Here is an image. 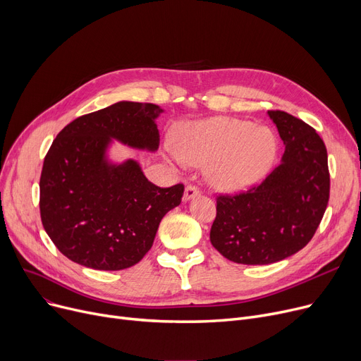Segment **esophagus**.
Returning <instances> with one entry per match:
<instances>
[{"mask_svg": "<svg viewBox=\"0 0 361 361\" xmlns=\"http://www.w3.org/2000/svg\"><path fill=\"white\" fill-rule=\"evenodd\" d=\"M199 193H200V192H199L197 187H195V185H187L185 190H184V195H183V200H184V202L192 200L193 197L199 196Z\"/></svg>", "mask_w": 361, "mask_h": 361, "instance_id": "esophagus-1", "label": "esophagus"}]
</instances>
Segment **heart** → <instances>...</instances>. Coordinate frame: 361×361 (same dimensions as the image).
I'll list each match as a JSON object with an SVG mask.
<instances>
[{
	"label": "heart",
	"instance_id": "heart-1",
	"mask_svg": "<svg viewBox=\"0 0 361 361\" xmlns=\"http://www.w3.org/2000/svg\"><path fill=\"white\" fill-rule=\"evenodd\" d=\"M278 152L274 133L250 121L214 117L188 123L174 137L173 159L206 166L209 184L219 192H241L271 169Z\"/></svg>",
	"mask_w": 361,
	"mask_h": 361
}]
</instances>
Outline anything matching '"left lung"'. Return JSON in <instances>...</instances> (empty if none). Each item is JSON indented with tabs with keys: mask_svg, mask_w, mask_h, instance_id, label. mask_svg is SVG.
<instances>
[{
	"mask_svg": "<svg viewBox=\"0 0 361 361\" xmlns=\"http://www.w3.org/2000/svg\"><path fill=\"white\" fill-rule=\"evenodd\" d=\"M286 145L281 164L247 193L219 196L211 243L228 260L269 264L301 250L314 235L329 200L328 152L305 121L268 111Z\"/></svg>",
	"mask_w": 361,
	"mask_h": 361,
	"instance_id": "left-lung-1",
	"label": "left lung"
}]
</instances>
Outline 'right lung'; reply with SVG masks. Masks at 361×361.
<instances>
[{"label": "right lung", "instance_id": "obj_1", "mask_svg": "<svg viewBox=\"0 0 361 361\" xmlns=\"http://www.w3.org/2000/svg\"><path fill=\"white\" fill-rule=\"evenodd\" d=\"M155 104L121 101L75 118L52 142L39 181L42 225L66 257L97 271L143 259L161 219L181 203L184 185L152 184L135 159L114 162L109 147L157 152Z\"/></svg>", "mask_w": 361, "mask_h": 361}]
</instances>
